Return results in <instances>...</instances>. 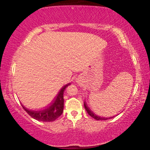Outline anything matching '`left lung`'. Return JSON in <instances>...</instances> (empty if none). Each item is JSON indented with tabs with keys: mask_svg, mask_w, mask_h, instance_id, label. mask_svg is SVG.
Segmentation results:
<instances>
[{
	"mask_svg": "<svg viewBox=\"0 0 150 150\" xmlns=\"http://www.w3.org/2000/svg\"><path fill=\"white\" fill-rule=\"evenodd\" d=\"M84 106H85V108L86 111L87 112V113L88 114V115H89L91 116V117L95 118V120H108V119L113 118V116H112V117L106 118V117H103V116H98L97 115H96V114L94 112H93L89 108V107H88V106H87V103H86L85 101L84 102Z\"/></svg>",
	"mask_w": 150,
	"mask_h": 150,
	"instance_id": "left-lung-1",
	"label": "left lung"
}]
</instances>
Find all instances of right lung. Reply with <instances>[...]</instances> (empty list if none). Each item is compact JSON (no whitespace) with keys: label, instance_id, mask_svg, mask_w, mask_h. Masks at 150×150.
Returning <instances> with one entry per match:
<instances>
[{"label":"right lung","instance_id":"obj_1","mask_svg":"<svg viewBox=\"0 0 150 150\" xmlns=\"http://www.w3.org/2000/svg\"><path fill=\"white\" fill-rule=\"evenodd\" d=\"M71 83L65 85L61 88L59 92L58 93L56 97L52 101L50 106L46 108L41 110H31L22 105V107L26 110L28 115L32 116L35 120L42 121V122H53L62 115L63 111V104H64V99H63V93L66 87L69 86Z\"/></svg>","mask_w":150,"mask_h":150}]
</instances>
